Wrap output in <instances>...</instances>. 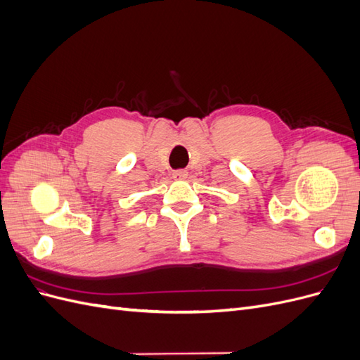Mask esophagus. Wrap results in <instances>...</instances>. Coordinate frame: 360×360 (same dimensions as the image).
<instances>
[{
    "mask_svg": "<svg viewBox=\"0 0 360 360\" xmlns=\"http://www.w3.org/2000/svg\"><path fill=\"white\" fill-rule=\"evenodd\" d=\"M172 176H174V179H179V180L186 179L188 177V171L186 169H177V171L172 172Z\"/></svg>",
    "mask_w": 360,
    "mask_h": 360,
    "instance_id": "esophagus-1",
    "label": "esophagus"
}]
</instances>
